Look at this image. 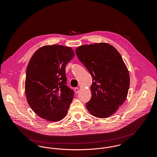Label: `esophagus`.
I'll list each match as a JSON object with an SVG mask.
<instances>
[{
	"instance_id": "esophagus-1",
	"label": "esophagus",
	"mask_w": 157,
	"mask_h": 157,
	"mask_svg": "<svg viewBox=\"0 0 157 157\" xmlns=\"http://www.w3.org/2000/svg\"><path fill=\"white\" fill-rule=\"evenodd\" d=\"M74 90H75V92H76V94H77V93H78V92H79V89H78V88H75Z\"/></svg>"
}]
</instances>
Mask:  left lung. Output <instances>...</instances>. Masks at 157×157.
I'll use <instances>...</instances> for the list:
<instances>
[{
  "label": "left lung",
  "mask_w": 157,
  "mask_h": 157,
  "mask_svg": "<svg viewBox=\"0 0 157 157\" xmlns=\"http://www.w3.org/2000/svg\"><path fill=\"white\" fill-rule=\"evenodd\" d=\"M75 52L92 77L87 109L97 118L110 117L126 99L129 87V72L120 53L106 43L82 45Z\"/></svg>",
  "instance_id": "obj_1"
}]
</instances>
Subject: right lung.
Wrapping results in <instances>:
<instances>
[{"label":"right lung","mask_w":157,"mask_h":157,"mask_svg":"<svg viewBox=\"0 0 157 157\" xmlns=\"http://www.w3.org/2000/svg\"><path fill=\"white\" fill-rule=\"evenodd\" d=\"M75 55L69 47L45 46L33 55L28 63L25 93L32 109L49 121L62 120L74 91L67 85L65 67Z\"/></svg>","instance_id":"obj_1"}]
</instances>
